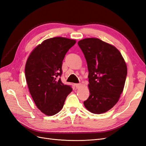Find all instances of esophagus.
Instances as JSON below:
<instances>
[{
	"instance_id": "1",
	"label": "esophagus",
	"mask_w": 146,
	"mask_h": 146,
	"mask_svg": "<svg viewBox=\"0 0 146 146\" xmlns=\"http://www.w3.org/2000/svg\"><path fill=\"white\" fill-rule=\"evenodd\" d=\"M81 86V83H76V87L77 89H78V88H79Z\"/></svg>"
}]
</instances>
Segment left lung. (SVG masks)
<instances>
[{
	"instance_id": "obj_1",
	"label": "left lung",
	"mask_w": 146,
	"mask_h": 146,
	"mask_svg": "<svg viewBox=\"0 0 146 146\" xmlns=\"http://www.w3.org/2000/svg\"><path fill=\"white\" fill-rule=\"evenodd\" d=\"M88 65L90 96L85 108L94 114L107 112L118 102L127 74L124 59L117 48L98 38L78 42Z\"/></svg>"
}]
</instances>
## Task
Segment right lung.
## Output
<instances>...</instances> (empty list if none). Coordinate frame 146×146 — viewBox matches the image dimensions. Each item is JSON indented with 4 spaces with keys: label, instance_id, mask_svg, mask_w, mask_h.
I'll return each mask as SVG.
<instances>
[{
    "label": "right lung",
    "instance_id": "add662e5",
    "mask_svg": "<svg viewBox=\"0 0 146 146\" xmlns=\"http://www.w3.org/2000/svg\"><path fill=\"white\" fill-rule=\"evenodd\" d=\"M76 41L63 37L47 39L32 52L26 62L25 78L38 108L53 116L63 108L71 86L61 80L65 55Z\"/></svg>",
    "mask_w": 146,
    "mask_h": 146
}]
</instances>
